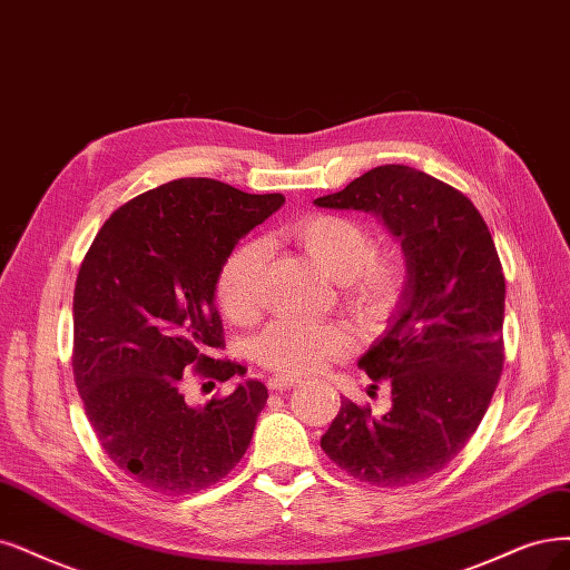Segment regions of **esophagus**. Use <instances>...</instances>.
Returning <instances> with one entry per match:
<instances>
[{
    "label": "esophagus",
    "instance_id": "34e87169",
    "mask_svg": "<svg viewBox=\"0 0 570 570\" xmlns=\"http://www.w3.org/2000/svg\"><path fill=\"white\" fill-rule=\"evenodd\" d=\"M296 383H298V377H293V375H272L269 381H267V387L272 392H286Z\"/></svg>",
    "mask_w": 570,
    "mask_h": 570
}]
</instances>
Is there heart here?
Segmentation results:
<instances>
[{"label":"heart","instance_id":"1","mask_svg":"<svg viewBox=\"0 0 570 570\" xmlns=\"http://www.w3.org/2000/svg\"><path fill=\"white\" fill-rule=\"evenodd\" d=\"M288 237L338 282L343 303L362 317L387 312L406 286V265L392 250H375L364 223L343 214L314 210L288 225ZM267 248L246 239L227 253L216 277V301L235 324H253L261 314V282ZM356 341L341 322H272L256 341V360L282 375L317 373L345 360Z\"/></svg>","mask_w":570,"mask_h":570}]
</instances>
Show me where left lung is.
I'll return each instance as SVG.
<instances>
[{
    "mask_svg": "<svg viewBox=\"0 0 570 570\" xmlns=\"http://www.w3.org/2000/svg\"><path fill=\"white\" fill-rule=\"evenodd\" d=\"M314 204L373 210L409 269L385 335L360 360L373 383L392 385V409L375 417L343 399L322 449L371 487H413L465 449L498 387L504 274L493 237L460 189L402 164L375 166Z\"/></svg>",
    "mask_w": 570,
    "mask_h": 570,
    "instance_id": "obj_1",
    "label": "left lung"
}]
</instances>
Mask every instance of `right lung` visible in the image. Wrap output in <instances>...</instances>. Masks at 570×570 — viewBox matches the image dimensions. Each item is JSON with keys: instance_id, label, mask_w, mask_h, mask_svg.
Here are the masks:
<instances>
[{"instance_id": "1", "label": "right lung", "mask_w": 570, "mask_h": 570, "mask_svg": "<svg viewBox=\"0 0 570 570\" xmlns=\"http://www.w3.org/2000/svg\"><path fill=\"white\" fill-rule=\"evenodd\" d=\"M284 204L214 178H178L119 206L75 284L72 373L102 451L140 487L189 495L244 458L267 402L258 381L185 404L187 375L225 383L246 368L223 350L216 277L227 253Z\"/></svg>"}]
</instances>
